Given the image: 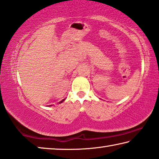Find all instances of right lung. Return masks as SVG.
<instances>
[{"mask_svg":"<svg viewBox=\"0 0 159 159\" xmlns=\"http://www.w3.org/2000/svg\"><path fill=\"white\" fill-rule=\"evenodd\" d=\"M65 99H62V101H60V102H59V104H60V103H62V102H63V101H64V100H65ZM50 106H52V105H50Z\"/></svg>","mask_w":159,"mask_h":159,"instance_id":"add662e5","label":"right lung"}]
</instances>
